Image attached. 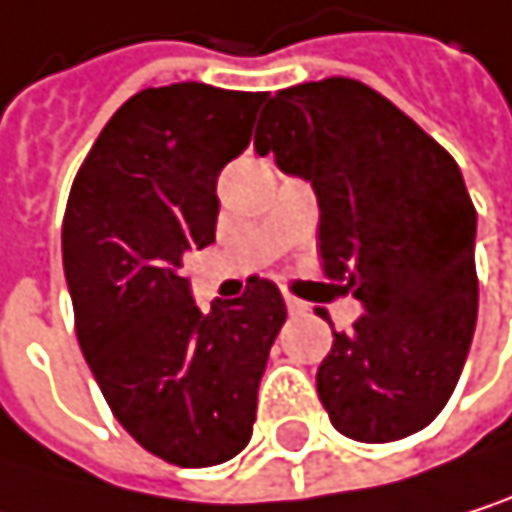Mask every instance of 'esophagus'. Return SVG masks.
<instances>
[{
    "label": "esophagus",
    "mask_w": 512,
    "mask_h": 512,
    "mask_svg": "<svg viewBox=\"0 0 512 512\" xmlns=\"http://www.w3.org/2000/svg\"><path fill=\"white\" fill-rule=\"evenodd\" d=\"M284 299H287V311H290V314H305V311H308V305H305L302 299H296V296H290V293H287Z\"/></svg>",
    "instance_id": "34e87169"
}]
</instances>
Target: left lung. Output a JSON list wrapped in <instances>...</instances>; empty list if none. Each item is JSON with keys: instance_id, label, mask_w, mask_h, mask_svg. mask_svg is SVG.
<instances>
[{"instance_id": "left-lung-1", "label": "left lung", "mask_w": 512, "mask_h": 512, "mask_svg": "<svg viewBox=\"0 0 512 512\" xmlns=\"http://www.w3.org/2000/svg\"><path fill=\"white\" fill-rule=\"evenodd\" d=\"M256 152L311 183L320 259L363 305L332 332L317 394L339 433L394 443L449 403L476 329V210L455 158L354 79L277 91Z\"/></svg>"}]
</instances>
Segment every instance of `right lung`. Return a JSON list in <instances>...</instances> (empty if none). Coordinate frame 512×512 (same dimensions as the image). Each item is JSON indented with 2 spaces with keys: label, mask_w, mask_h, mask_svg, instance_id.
Returning a JSON list of instances; mask_svg holds the SVG:
<instances>
[{
  "label": "right lung",
  "mask_w": 512,
  "mask_h": 512,
  "mask_svg": "<svg viewBox=\"0 0 512 512\" xmlns=\"http://www.w3.org/2000/svg\"><path fill=\"white\" fill-rule=\"evenodd\" d=\"M265 91L146 88L100 131L63 216L75 336L118 424L180 467L253 437L268 351L287 320L271 280L201 311L183 256L216 238V176L253 137Z\"/></svg>",
  "instance_id": "obj_1"
}]
</instances>
